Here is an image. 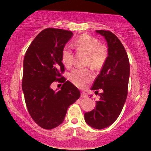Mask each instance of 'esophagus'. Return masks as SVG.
Returning a JSON list of instances; mask_svg holds the SVG:
<instances>
[{
  "label": "esophagus",
  "mask_w": 151,
  "mask_h": 151,
  "mask_svg": "<svg viewBox=\"0 0 151 151\" xmlns=\"http://www.w3.org/2000/svg\"><path fill=\"white\" fill-rule=\"evenodd\" d=\"M81 98H87V95H86L84 92L81 93Z\"/></svg>",
  "instance_id": "esophagus-1"
}]
</instances>
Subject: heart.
I'll return each instance as SVG.
<instances>
[{
	"label": "heart",
	"mask_w": 151,
	"mask_h": 151,
	"mask_svg": "<svg viewBox=\"0 0 151 151\" xmlns=\"http://www.w3.org/2000/svg\"><path fill=\"white\" fill-rule=\"evenodd\" d=\"M73 46L78 50L87 54L86 65L95 69L104 65L108 56V51L104 45H100L98 39L90 35L82 34L76 39ZM62 61L64 65L69 67L73 63V52L69 45H66L62 51ZM69 78L73 83L80 88H84L93 78L91 71L88 69H75L71 72Z\"/></svg>",
	"instance_id": "1"
}]
</instances>
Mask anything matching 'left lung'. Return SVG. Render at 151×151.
<instances>
[{"label": "left lung", "instance_id": "1", "mask_svg": "<svg viewBox=\"0 0 151 151\" xmlns=\"http://www.w3.org/2000/svg\"><path fill=\"white\" fill-rule=\"evenodd\" d=\"M104 36L108 45V57L94 81L95 93L101 88L96 108L84 113V120L96 129H102L115 122L119 117L128 94L130 65L128 55L118 38L109 31L96 30Z\"/></svg>", "mask_w": 151, "mask_h": 151}]
</instances>
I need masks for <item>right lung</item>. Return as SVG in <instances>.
Instances as JSON below:
<instances>
[{
	"label": "right lung",
	"mask_w": 151,
	"mask_h": 151,
	"mask_svg": "<svg viewBox=\"0 0 151 151\" xmlns=\"http://www.w3.org/2000/svg\"><path fill=\"white\" fill-rule=\"evenodd\" d=\"M70 31L48 28L37 35L24 55L22 88L28 111L38 126L52 129L63 122L67 109L80 96L78 88L62 77V51L73 36ZM62 82L60 90L50 88Z\"/></svg>",
	"instance_id": "right-lung-1"
}]
</instances>
